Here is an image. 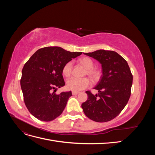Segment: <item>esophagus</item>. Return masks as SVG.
Wrapping results in <instances>:
<instances>
[{"label": "esophagus", "mask_w": 155, "mask_h": 155, "mask_svg": "<svg viewBox=\"0 0 155 155\" xmlns=\"http://www.w3.org/2000/svg\"><path fill=\"white\" fill-rule=\"evenodd\" d=\"M79 92H76V91H72V95H77L78 94Z\"/></svg>", "instance_id": "esophagus-1"}]
</instances>
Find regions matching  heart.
<instances>
[{
    "instance_id": "1",
    "label": "heart",
    "mask_w": 155,
    "mask_h": 155,
    "mask_svg": "<svg viewBox=\"0 0 155 155\" xmlns=\"http://www.w3.org/2000/svg\"><path fill=\"white\" fill-rule=\"evenodd\" d=\"M80 62L87 68L86 74H88L92 79H96L99 77L100 72L94 67V63L92 60L89 58H83L80 59ZM73 67L72 61H68L65 64L62 72L65 76H69L72 73ZM91 85L90 79L87 78H77L72 77L69 78L67 82V87L69 89L73 91L78 92L83 90Z\"/></svg>"
}]
</instances>
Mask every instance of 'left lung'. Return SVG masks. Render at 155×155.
Instances as JSON below:
<instances>
[{"label": "left lung", "mask_w": 155, "mask_h": 155, "mask_svg": "<svg viewBox=\"0 0 155 155\" xmlns=\"http://www.w3.org/2000/svg\"><path fill=\"white\" fill-rule=\"evenodd\" d=\"M83 54L97 60L102 68L101 79L94 87L97 94L86 91L88 99L81 105L84 113L96 122L110 121L124 109L130 96L133 75L128 63L114 51Z\"/></svg>", "instance_id": "1"}]
</instances>
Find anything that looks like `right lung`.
<instances>
[{"mask_svg": "<svg viewBox=\"0 0 155 155\" xmlns=\"http://www.w3.org/2000/svg\"><path fill=\"white\" fill-rule=\"evenodd\" d=\"M81 54L48 46L37 50L25 63L21 87L27 109L37 119L50 121L62 114L72 92L57 95L51 91L64 86L63 66Z\"/></svg>", "mask_w": 155, "mask_h": 155, "instance_id": "obj_1", "label": "right lung"}]
</instances>
